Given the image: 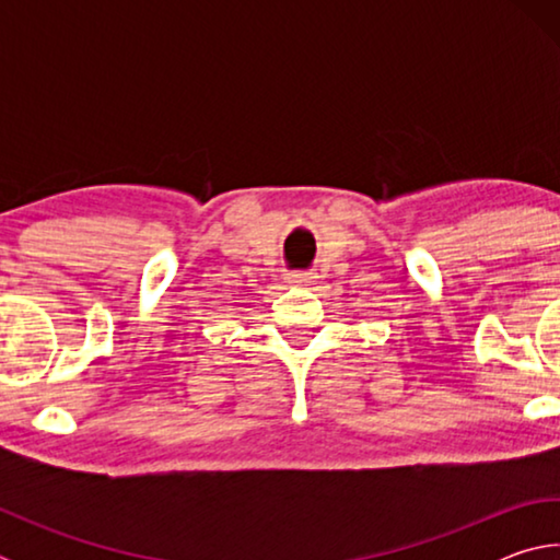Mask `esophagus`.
I'll return each mask as SVG.
<instances>
[{"instance_id":"1","label":"esophagus","mask_w":560,"mask_h":560,"mask_svg":"<svg viewBox=\"0 0 560 560\" xmlns=\"http://www.w3.org/2000/svg\"><path fill=\"white\" fill-rule=\"evenodd\" d=\"M287 281L291 283V287H303V289H311L314 283L318 281V277L314 271H291Z\"/></svg>"}]
</instances>
